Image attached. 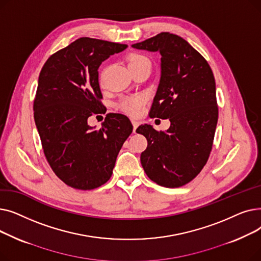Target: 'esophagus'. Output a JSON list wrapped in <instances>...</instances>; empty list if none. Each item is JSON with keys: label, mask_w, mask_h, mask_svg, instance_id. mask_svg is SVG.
<instances>
[{"label": "esophagus", "mask_w": 261, "mask_h": 261, "mask_svg": "<svg viewBox=\"0 0 261 261\" xmlns=\"http://www.w3.org/2000/svg\"><path fill=\"white\" fill-rule=\"evenodd\" d=\"M132 125H133V132L135 133L136 131V128H138L140 126V122L136 121V120H132Z\"/></svg>", "instance_id": "34e87169"}]
</instances>
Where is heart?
Instances as JSON below:
<instances>
[{
  "label": "heart",
  "mask_w": 261,
  "mask_h": 261,
  "mask_svg": "<svg viewBox=\"0 0 261 261\" xmlns=\"http://www.w3.org/2000/svg\"><path fill=\"white\" fill-rule=\"evenodd\" d=\"M127 62L130 70L138 67L144 63H150V60L147 56L140 53H131L127 57ZM146 103V96L143 94L131 95L122 97L118 103L119 109L125 113L131 116H139L142 112L144 106Z\"/></svg>",
  "instance_id": "heart-1"
}]
</instances>
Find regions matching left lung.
I'll use <instances>...</instances> for the list:
<instances>
[{
	"instance_id": "obj_1",
	"label": "left lung",
	"mask_w": 261,
	"mask_h": 261,
	"mask_svg": "<svg viewBox=\"0 0 261 261\" xmlns=\"http://www.w3.org/2000/svg\"><path fill=\"white\" fill-rule=\"evenodd\" d=\"M132 46L160 51L161 80L149 116L170 120L166 132L150 125L136 129L148 142L142 166L154 183L181 187L200 173L213 148L218 121L213 71L197 49L173 34L161 33Z\"/></svg>"
}]
</instances>
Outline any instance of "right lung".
I'll return each instance as SVG.
<instances>
[{"label":"right lung","mask_w":261,"mask_h":261,"mask_svg":"<svg viewBox=\"0 0 261 261\" xmlns=\"http://www.w3.org/2000/svg\"><path fill=\"white\" fill-rule=\"evenodd\" d=\"M128 45L79 38L53 54L40 72L34 118L50 168L67 186L91 190L109 181L133 126L123 114L108 113L100 129L88 118L105 114L98 67Z\"/></svg>","instance_id":"right-lung-1"}]
</instances>
